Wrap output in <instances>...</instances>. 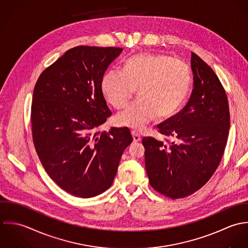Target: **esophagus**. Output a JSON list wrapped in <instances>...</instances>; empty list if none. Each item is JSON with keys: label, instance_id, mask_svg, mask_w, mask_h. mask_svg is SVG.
Returning a JSON list of instances; mask_svg holds the SVG:
<instances>
[{"label": "esophagus", "instance_id": "esophagus-1", "mask_svg": "<svg viewBox=\"0 0 248 248\" xmlns=\"http://www.w3.org/2000/svg\"><path fill=\"white\" fill-rule=\"evenodd\" d=\"M131 134H132V137H133V141L136 143V142H140L141 141V136L136 132V131H132L131 132Z\"/></svg>", "mask_w": 248, "mask_h": 248}]
</instances>
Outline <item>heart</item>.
Masks as SVG:
<instances>
[{"label": "heart", "instance_id": "obj_1", "mask_svg": "<svg viewBox=\"0 0 248 248\" xmlns=\"http://www.w3.org/2000/svg\"><path fill=\"white\" fill-rule=\"evenodd\" d=\"M187 65L166 54L139 53L130 57L124 71L109 70L101 79L107 101L117 109L125 106L138 89L139 98L116 116L118 124L143 129L157 116L166 119L182 105L190 89Z\"/></svg>", "mask_w": 248, "mask_h": 248}]
</instances>
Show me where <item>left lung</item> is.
Returning <instances> with one entry per match:
<instances>
[{"mask_svg":"<svg viewBox=\"0 0 248 248\" xmlns=\"http://www.w3.org/2000/svg\"><path fill=\"white\" fill-rule=\"evenodd\" d=\"M194 89L187 104L157 125L166 142L144 137L150 186L159 194L183 198L215 173L226 147L230 113L226 92L216 73L192 52Z\"/></svg>","mask_w":248,"mask_h":248,"instance_id":"8db88e82","label":"left lung"}]
</instances>
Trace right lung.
Returning <instances> with one entry per match:
<instances>
[{
    "label": "right lung",
    "mask_w": 248,
    "mask_h": 248,
    "mask_svg": "<svg viewBox=\"0 0 248 248\" xmlns=\"http://www.w3.org/2000/svg\"><path fill=\"white\" fill-rule=\"evenodd\" d=\"M122 48L78 46L39 76L31 102V132L50 178L78 198L96 197L113 183L120 160L133 141L127 127L99 131L112 112L101 79Z\"/></svg>",
    "instance_id": "right-lung-1"
}]
</instances>
